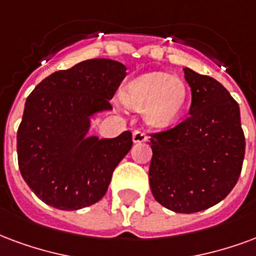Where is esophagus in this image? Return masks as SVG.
Masks as SVG:
<instances>
[{
	"label": "esophagus",
	"instance_id": "1",
	"mask_svg": "<svg viewBox=\"0 0 256 256\" xmlns=\"http://www.w3.org/2000/svg\"><path fill=\"white\" fill-rule=\"evenodd\" d=\"M133 141L134 142H145V141H148V136L142 130H134Z\"/></svg>",
	"mask_w": 256,
	"mask_h": 256
}]
</instances>
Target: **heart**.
I'll return each mask as SVG.
<instances>
[{"instance_id": "b5f03b06", "label": "heart", "mask_w": 256, "mask_h": 256, "mask_svg": "<svg viewBox=\"0 0 256 256\" xmlns=\"http://www.w3.org/2000/svg\"><path fill=\"white\" fill-rule=\"evenodd\" d=\"M122 100L132 110L142 111L149 126L164 128L180 116L187 102V85L176 76L149 73L128 84Z\"/></svg>"}]
</instances>
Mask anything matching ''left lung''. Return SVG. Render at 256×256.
Listing matches in <instances>:
<instances>
[{
  "instance_id": "obj_1",
  "label": "left lung",
  "mask_w": 256,
  "mask_h": 256,
  "mask_svg": "<svg viewBox=\"0 0 256 256\" xmlns=\"http://www.w3.org/2000/svg\"><path fill=\"white\" fill-rule=\"evenodd\" d=\"M191 88L190 115L150 136L149 183L154 200L175 213L218 204L238 183L246 138L236 100L218 81L184 68Z\"/></svg>"
}]
</instances>
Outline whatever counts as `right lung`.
<instances>
[{
	"instance_id": "obj_1",
	"label": "right lung",
	"mask_w": 256,
	"mask_h": 256,
	"mask_svg": "<svg viewBox=\"0 0 256 256\" xmlns=\"http://www.w3.org/2000/svg\"><path fill=\"white\" fill-rule=\"evenodd\" d=\"M126 77L118 60L94 58L52 73L27 98L17 130L18 168L39 200L60 210L100 200L114 170L133 146L130 132L115 138L88 137L94 114Z\"/></svg>"
}]
</instances>
